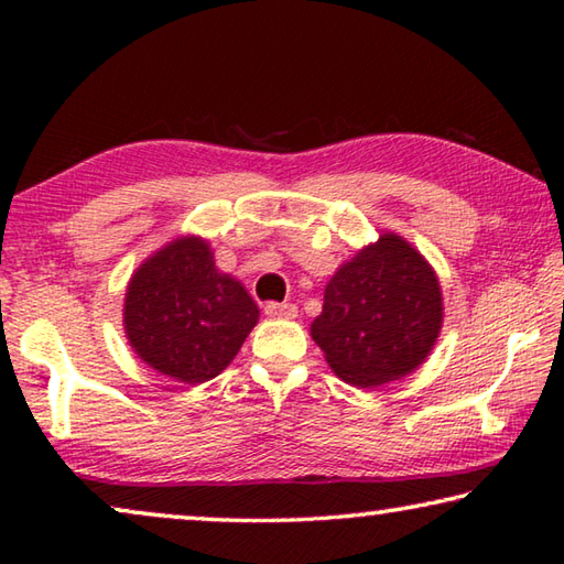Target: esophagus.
I'll list each match as a JSON object with an SVG mask.
<instances>
[{
	"label": "esophagus",
	"instance_id": "esophagus-1",
	"mask_svg": "<svg viewBox=\"0 0 564 564\" xmlns=\"http://www.w3.org/2000/svg\"><path fill=\"white\" fill-rule=\"evenodd\" d=\"M265 313H269L271 318H295L299 316V308H295V303H265Z\"/></svg>",
	"mask_w": 564,
	"mask_h": 564
}]
</instances>
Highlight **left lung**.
I'll return each instance as SVG.
<instances>
[{
  "instance_id": "obj_1",
  "label": "left lung",
  "mask_w": 564,
  "mask_h": 564,
  "mask_svg": "<svg viewBox=\"0 0 564 564\" xmlns=\"http://www.w3.org/2000/svg\"><path fill=\"white\" fill-rule=\"evenodd\" d=\"M441 326L433 269L403 238L386 234L333 275L311 336L338 378L368 388L413 373Z\"/></svg>"
}]
</instances>
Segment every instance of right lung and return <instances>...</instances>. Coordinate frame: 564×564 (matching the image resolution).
Instances as JSON below:
<instances>
[{
  "label": "right lung",
  "instance_id": "add662e5",
  "mask_svg": "<svg viewBox=\"0 0 564 564\" xmlns=\"http://www.w3.org/2000/svg\"><path fill=\"white\" fill-rule=\"evenodd\" d=\"M259 321L241 283L216 269L196 236L176 238L133 273L123 328L137 356L181 383L216 378Z\"/></svg>",
  "mask_w": 564,
  "mask_h": 564
}]
</instances>
